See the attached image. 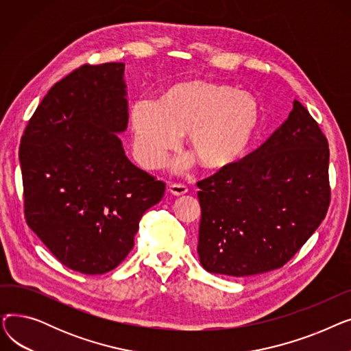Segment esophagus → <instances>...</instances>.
<instances>
[{"instance_id": "34e87169", "label": "esophagus", "mask_w": 351, "mask_h": 351, "mask_svg": "<svg viewBox=\"0 0 351 351\" xmlns=\"http://www.w3.org/2000/svg\"><path fill=\"white\" fill-rule=\"evenodd\" d=\"M169 191L172 195L180 196V195H185L188 192V186L183 185V183H171Z\"/></svg>"}]
</instances>
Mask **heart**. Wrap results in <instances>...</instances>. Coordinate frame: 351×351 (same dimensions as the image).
Segmentation results:
<instances>
[{
    "label": "heart",
    "mask_w": 351,
    "mask_h": 351,
    "mask_svg": "<svg viewBox=\"0 0 351 351\" xmlns=\"http://www.w3.org/2000/svg\"><path fill=\"white\" fill-rule=\"evenodd\" d=\"M259 117V104L247 92L208 81L182 82L166 90L159 104L146 98L132 104L134 154L145 168H158L186 134L200 165L222 169L245 154ZM189 163L185 159L178 166Z\"/></svg>",
    "instance_id": "obj_1"
}]
</instances>
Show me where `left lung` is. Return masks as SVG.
I'll use <instances>...</instances> for the list:
<instances>
[{"label":"left lung","mask_w":351,"mask_h":351,"mask_svg":"<svg viewBox=\"0 0 351 351\" xmlns=\"http://www.w3.org/2000/svg\"><path fill=\"white\" fill-rule=\"evenodd\" d=\"M328 158L319 123L294 99L265 143L199 180L204 269L245 278L285 266L326 217Z\"/></svg>","instance_id":"1"}]
</instances>
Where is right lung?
<instances>
[{
  "instance_id": "add662e5",
  "label": "right lung",
  "mask_w": 351,
  "mask_h": 351,
  "mask_svg": "<svg viewBox=\"0 0 351 351\" xmlns=\"http://www.w3.org/2000/svg\"><path fill=\"white\" fill-rule=\"evenodd\" d=\"M122 62L85 64L55 84L20 145L24 215L57 259L84 274L115 269L165 182L129 160Z\"/></svg>"
}]
</instances>
